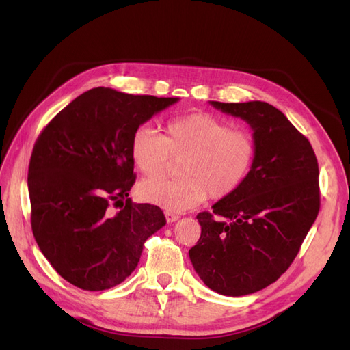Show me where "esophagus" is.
I'll list each match as a JSON object with an SVG mask.
<instances>
[{
	"mask_svg": "<svg viewBox=\"0 0 350 350\" xmlns=\"http://www.w3.org/2000/svg\"><path fill=\"white\" fill-rule=\"evenodd\" d=\"M165 217L167 220V224H174V221H176L179 219V215L172 213V211H165Z\"/></svg>",
	"mask_w": 350,
	"mask_h": 350,
	"instance_id": "obj_1",
	"label": "esophagus"
}]
</instances>
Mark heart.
Segmentation results:
<instances>
[{"instance_id":"heart-1","label":"heart","mask_w":350,"mask_h":350,"mask_svg":"<svg viewBox=\"0 0 350 350\" xmlns=\"http://www.w3.org/2000/svg\"><path fill=\"white\" fill-rule=\"evenodd\" d=\"M131 159L147 178L165 174L174 159L178 179H147L140 197L172 213L193 208L210 194L220 200L245 183L256 162L257 144L251 133L235 130L229 121L207 112L176 116L166 125V135L154 126H137L130 144Z\"/></svg>"}]
</instances>
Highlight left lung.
Wrapping results in <instances>:
<instances>
[{"label": "left lung", "instance_id": "obj_1", "mask_svg": "<svg viewBox=\"0 0 350 350\" xmlns=\"http://www.w3.org/2000/svg\"><path fill=\"white\" fill-rule=\"evenodd\" d=\"M211 107L245 121L256 162L234 194L197 215L201 237L189 260L211 291L258 292L289 269L320 210L319 163L312 147L278 108L260 100Z\"/></svg>", "mask_w": 350, "mask_h": 350}]
</instances>
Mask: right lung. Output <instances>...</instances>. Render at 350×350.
Here are the masks:
<instances>
[{"label":"right lung","mask_w":350,"mask_h":350,"mask_svg":"<svg viewBox=\"0 0 350 350\" xmlns=\"http://www.w3.org/2000/svg\"><path fill=\"white\" fill-rule=\"evenodd\" d=\"M178 98L84 92L58 112L31 152L27 187L31 230L61 278L84 291L124 282L163 211L129 198L135 181L130 144L137 126ZM120 206L116 214L109 208Z\"/></svg>","instance_id":"1"}]
</instances>
